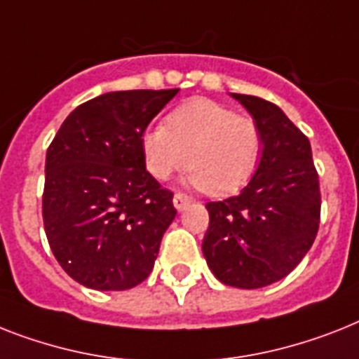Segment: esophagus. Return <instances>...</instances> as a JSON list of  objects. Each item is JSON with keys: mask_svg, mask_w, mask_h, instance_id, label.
<instances>
[{"mask_svg": "<svg viewBox=\"0 0 359 359\" xmlns=\"http://www.w3.org/2000/svg\"><path fill=\"white\" fill-rule=\"evenodd\" d=\"M189 203H191V197H189V195L180 194V191H177V194L173 195V205H175V208L179 210V212L180 210H184Z\"/></svg>", "mask_w": 359, "mask_h": 359, "instance_id": "34e87169", "label": "esophagus"}]
</instances>
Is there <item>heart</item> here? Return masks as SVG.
<instances>
[{"label":"heart","mask_w":359,"mask_h":359,"mask_svg":"<svg viewBox=\"0 0 359 359\" xmlns=\"http://www.w3.org/2000/svg\"><path fill=\"white\" fill-rule=\"evenodd\" d=\"M264 136L258 121L212 99H191L142 136L145 168L168 180L188 162L189 184L212 195L240 189L258 168Z\"/></svg>","instance_id":"heart-1"}]
</instances>
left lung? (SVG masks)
Instances as JSON below:
<instances>
[{"instance_id": "1", "label": "left lung", "mask_w": 359, "mask_h": 359, "mask_svg": "<svg viewBox=\"0 0 359 359\" xmlns=\"http://www.w3.org/2000/svg\"><path fill=\"white\" fill-rule=\"evenodd\" d=\"M264 136L258 170L229 199L206 203L203 255L217 280L256 290L287 276L316 241L321 189L310 140L275 103L232 94Z\"/></svg>"}]
</instances>
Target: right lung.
Returning <instances> with one entry per match:
<instances>
[{
	"instance_id": "1",
	"label": "right lung",
	"mask_w": 359,
	"mask_h": 359,
	"mask_svg": "<svg viewBox=\"0 0 359 359\" xmlns=\"http://www.w3.org/2000/svg\"><path fill=\"white\" fill-rule=\"evenodd\" d=\"M177 92L125 90L90 99L49 144L43 229L60 267L79 284L130 290L153 271L177 210L173 191L145 170L142 136Z\"/></svg>"
}]
</instances>
